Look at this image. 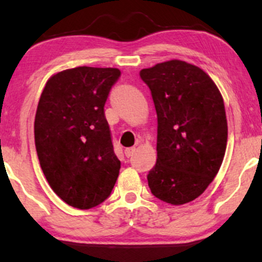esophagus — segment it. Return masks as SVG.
Instances as JSON below:
<instances>
[{
    "label": "esophagus",
    "mask_w": 262,
    "mask_h": 262,
    "mask_svg": "<svg viewBox=\"0 0 262 262\" xmlns=\"http://www.w3.org/2000/svg\"><path fill=\"white\" fill-rule=\"evenodd\" d=\"M134 151H135V148H127L124 150V154L127 158H130V156L134 154Z\"/></svg>",
    "instance_id": "obj_1"
}]
</instances>
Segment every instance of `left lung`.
I'll return each mask as SVG.
<instances>
[{
    "instance_id": "obj_1",
    "label": "left lung",
    "mask_w": 262,
    "mask_h": 262,
    "mask_svg": "<svg viewBox=\"0 0 262 262\" xmlns=\"http://www.w3.org/2000/svg\"><path fill=\"white\" fill-rule=\"evenodd\" d=\"M140 77L158 116L150 191L166 203H188L206 191L223 162L228 139L223 98L208 75L181 60L143 69Z\"/></svg>"
}]
</instances>
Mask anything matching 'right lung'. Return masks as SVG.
<instances>
[{"instance_id":"1","label":"right lung","mask_w":262,"mask_h":262,"mask_svg":"<svg viewBox=\"0 0 262 262\" xmlns=\"http://www.w3.org/2000/svg\"><path fill=\"white\" fill-rule=\"evenodd\" d=\"M113 68L69 69L48 80L34 121L35 149L50 187L69 206L90 209L110 197L121 161L104 117Z\"/></svg>"}]
</instances>
